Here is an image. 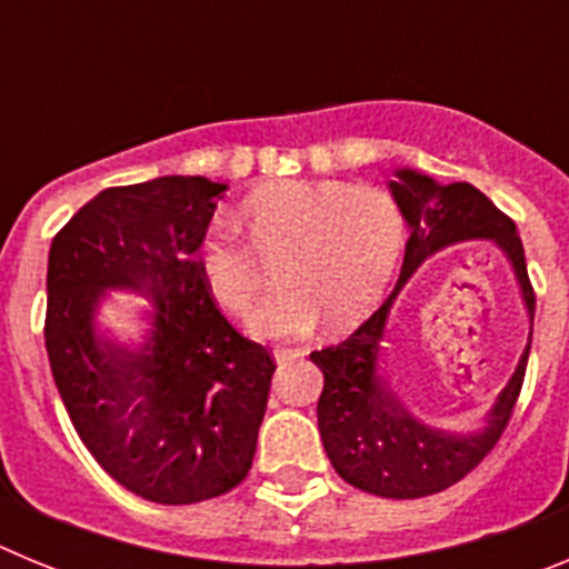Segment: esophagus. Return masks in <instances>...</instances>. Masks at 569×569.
Wrapping results in <instances>:
<instances>
[{
    "label": "esophagus",
    "mask_w": 569,
    "mask_h": 569,
    "mask_svg": "<svg viewBox=\"0 0 569 569\" xmlns=\"http://www.w3.org/2000/svg\"><path fill=\"white\" fill-rule=\"evenodd\" d=\"M301 356H305V350H299V347H281V350H276L273 353V359L279 361V365H288V361H296V359H301Z\"/></svg>",
    "instance_id": "obj_1"
}]
</instances>
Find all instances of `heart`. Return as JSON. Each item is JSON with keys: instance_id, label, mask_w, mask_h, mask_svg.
Returning a JSON list of instances; mask_svg holds the SVG:
<instances>
[{"instance_id": "b5f03b06", "label": "heart", "mask_w": 569, "mask_h": 569, "mask_svg": "<svg viewBox=\"0 0 569 569\" xmlns=\"http://www.w3.org/2000/svg\"><path fill=\"white\" fill-rule=\"evenodd\" d=\"M250 244L213 222L196 244L204 284L233 313L250 308L264 284L260 256H273L281 288L248 316L256 339L290 341L328 319L350 328L379 305L399 268L407 224L381 188L347 182H279L250 193L239 208Z\"/></svg>"}]
</instances>
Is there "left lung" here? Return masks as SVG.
Returning <instances> with one entry per match:
<instances>
[{"label": "left lung", "mask_w": 569, "mask_h": 569, "mask_svg": "<svg viewBox=\"0 0 569 569\" xmlns=\"http://www.w3.org/2000/svg\"><path fill=\"white\" fill-rule=\"evenodd\" d=\"M387 188L410 228L401 276L393 293L353 336L310 353L325 373L316 413L325 453L341 479L381 499H421L465 479L499 441L525 381L536 296L527 279L519 230L479 188L445 184L416 168H396ZM461 240H492L506 253L531 330L517 370L486 416L472 428L447 431L419 420L395 393L389 341L392 308L406 281L427 258Z\"/></svg>", "instance_id": "1"}]
</instances>
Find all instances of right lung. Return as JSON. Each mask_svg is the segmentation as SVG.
I'll return each instance as SVG.
<instances>
[{
    "instance_id": "right-lung-1",
    "label": "right lung",
    "mask_w": 569,
    "mask_h": 569,
    "mask_svg": "<svg viewBox=\"0 0 569 569\" xmlns=\"http://www.w3.org/2000/svg\"><path fill=\"white\" fill-rule=\"evenodd\" d=\"M228 184L159 176L108 188L48 253L44 347L90 456L156 505L233 490L253 465L276 365L210 299L196 244ZM110 292L142 295L143 333L101 325Z\"/></svg>"
}]
</instances>
